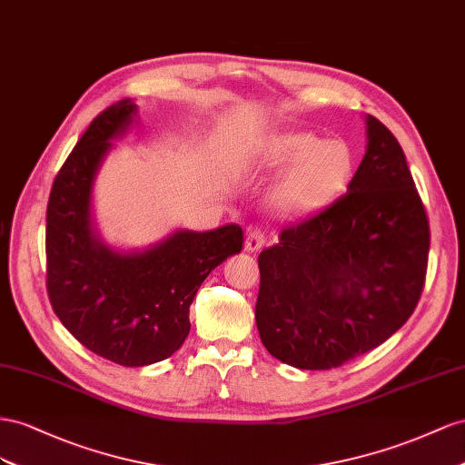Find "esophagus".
Instances as JSON below:
<instances>
[{"label": "esophagus", "instance_id": "1", "mask_svg": "<svg viewBox=\"0 0 465 465\" xmlns=\"http://www.w3.org/2000/svg\"><path fill=\"white\" fill-rule=\"evenodd\" d=\"M267 243V235L261 228H249L245 233V249L251 251V253H257V251L262 249V245Z\"/></svg>", "mask_w": 465, "mask_h": 465}]
</instances>
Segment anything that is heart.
<instances>
[{
    "mask_svg": "<svg viewBox=\"0 0 465 465\" xmlns=\"http://www.w3.org/2000/svg\"><path fill=\"white\" fill-rule=\"evenodd\" d=\"M261 163L286 169L269 201L286 216H308L329 206L352 177V152L342 140H322L312 132H286L262 143Z\"/></svg>",
    "mask_w": 465,
    "mask_h": 465,
    "instance_id": "b5f03b06",
    "label": "heart"
}]
</instances>
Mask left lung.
Returning <instances> with one entry per match:
<instances>
[{"mask_svg": "<svg viewBox=\"0 0 465 465\" xmlns=\"http://www.w3.org/2000/svg\"><path fill=\"white\" fill-rule=\"evenodd\" d=\"M349 191L288 225L259 255L267 351L302 370L339 368L400 329L420 300L430 228L400 142L376 116Z\"/></svg>", "mask_w": 465, "mask_h": 465, "instance_id": "obj_1", "label": "left lung"}]
</instances>
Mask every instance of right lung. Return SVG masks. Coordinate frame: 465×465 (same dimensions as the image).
<instances>
[{
    "label": "right lung",
    "mask_w": 465,
    "mask_h": 465,
    "mask_svg": "<svg viewBox=\"0 0 465 465\" xmlns=\"http://www.w3.org/2000/svg\"><path fill=\"white\" fill-rule=\"evenodd\" d=\"M123 99L79 138L52 184L46 208V290L62 325L101 358L121 366L165 361L187 339L189 310L204 278L240 253L243 230L177 232L143 253L121 255L91 230V187L111 138L132 123Z\"/></svg>",
    "instance_id": "obj_1"
}]
</instances>
